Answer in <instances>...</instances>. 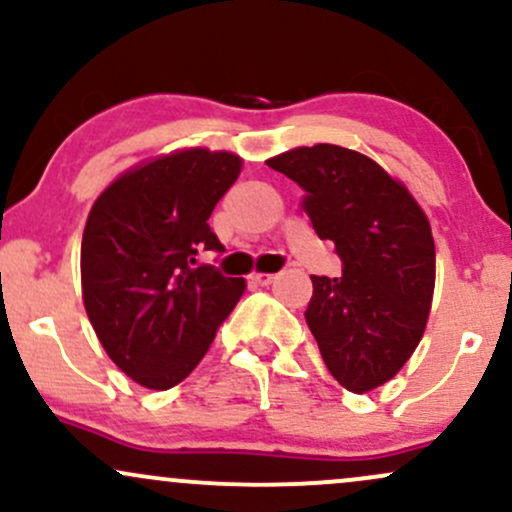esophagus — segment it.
Returning <instances> with one entry per match:
<instances>
[{
    "instance_id": "obj_1",
    "label": "esophagus",
    "mask_w": 512,
    "mask_h": 512,
    "mask_svg": "<svg viewBox=\"0 0 512 512\" xmlns=\"http://www.w3.org/2000/svg\"><path fill=\"white\" fill-rule=\"evenodd\" d=\"M252 279V284H257V286H269L272 284V281L276 279V274H267V272H255L250 276Z\"/></svg>"
}]
</instances>
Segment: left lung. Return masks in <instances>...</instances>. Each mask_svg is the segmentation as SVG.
I'll list each match as a JSON object with an SVG mask.
<instances>
[{"mask_svg":"<svg viewBox=\"0 0 512 512\" xmlns=\"http://www.w3.org/2000/svg\"><path fill=\"white\" fill-rule=\"evenodd\" d=\"M267 166L305 192L303 211L344 264L339 279L310 276L305 320L322 361L349 392L375 390L424 337L436 286L428 216L404 182L354 149L298 146Z\"/></svg>","mask_w":512,"mask_h":512,"instance_id":"1","label":"left lung"}]
</instances>
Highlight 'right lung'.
<instances>
[{
  "label": "right lung",
  "instance_id": "add662e5",
  "mask_svg": "<svg viewBox=\"0 0 512 512\" xmlns=\"http://www.w3.org/2000/svg\"><path fill=\"white\" fill-rule=\"evenodd\" d=\"M243 158L202 146L149 158L98 195L81 240V296L105 354L134 383L175 387L202 361L245 279L195 267L223 250L209 216Z\"/></svg>",
  "mask_w": 512,
  "mask_h": 512
}]
</instances>
